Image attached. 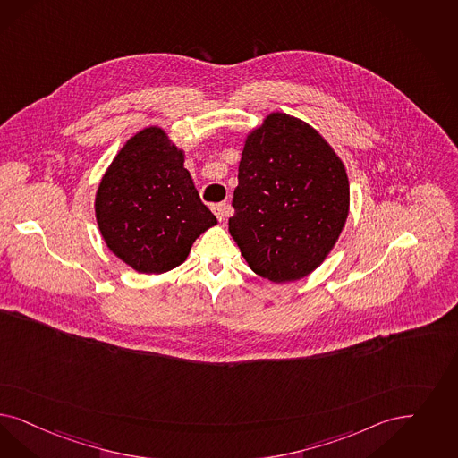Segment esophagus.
Segmentation results:
<instances>
[{
    "label": "esophagus",
    "instance_id": "34e87169",
    "mask_svg": "<svg viewBox=\"0 0 458 458\" xmlns=\"http://www.w3.org/2000/svg\"><path fill=\"white\" fill-rule=\"evenodd\" d=\"M211 209H213V213H215V216L218 218V221L225 220V218L230 215V211H232V208L228 205H225V203L215 205Z\"/></svg>",
    "mask_w": 458,
    "mask_h": 458
}]
</instances>
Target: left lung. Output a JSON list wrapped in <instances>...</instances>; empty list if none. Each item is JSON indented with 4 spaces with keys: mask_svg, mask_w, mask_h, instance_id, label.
<instances>
[{
    "mask_svg": "<svg viewBox=\"0 0 458 458\" xmlns=\"http://www.w3.org/2000/svg\"><path fill=\"white\" fill-rule=\"evenodd\" d=\"M233 208L228 230L249 267L276 284L300 281L345 226V164L310 123L272 111L245 137Z\"/></svg>",
    "mask_w": 458,
    "mask_h": 458,
    "instance_id": "left-lung-1",
    "label": "left lung"
}]
</instances>
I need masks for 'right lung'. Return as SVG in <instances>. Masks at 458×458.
I'll return each instance as SVG.
<instances>
[{"mask_svg": "<svg viewBox=\"0 0 458 458\" xmlns=\"http://www.w3.org/2000/svg\"><path fill=\"white\" fill-rule=\"evenodd\" d=\"M186 152L160 126L126 140L103 174L95 216L106 247L128 267L164 274L181 266L196 238L218 221L206 208Z\"/></svg>", "mask_w": 458, "mask_h": 458, "instance_id": "obj_1", "label": "right lung"}]
</instances>
